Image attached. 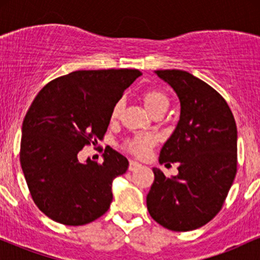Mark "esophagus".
I'll return each instance as SVG.
<instances>
[{
	"mask_svg": "<svg viewBox=\"0 0 260 260\" xmlns=\"http://www.w3.org/2000/svg\"><path fill=\"white\" fill-rule=\"evenodd\" d=\"M140 164L139 162H137V161H129V166H128V170H129V171H134V170H137L138 168H140Z\"/></svg>",
	"mask_w": 260,
	"mask_h": 260,
	"instance_id": "obj_1",
	"label": "esophagus"
}]
</instances>
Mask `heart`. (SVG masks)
Returning <instances> with one entry per match:
<instances>
[{
  "mask_svg": "<svg viewBox=\"0 0 260 260\" xmlns=\"http://www.w3.org/2000/svg\"><path fill=\"white\" fill-rule=\"evenodd\" d=\"M142 96L143 103L147 109L150 111L153 115L157 112H165L170 106V99L166 95V92L156 88H149L145 89L144 91L140 94ZM122 106H123V101L121 99L116 101L113 104L111 112H110V118L111 121H115L116 118L120 115ZM155 144V137L151 134H137L133 138H129L124 143V148L126 150L129 151L131 154L136 155V156H145L150 149L153 148Z\"/></svg>",
  "mask_w": 260,
  "mask_h": 260,
  "instance_id": "1",
  "label": "heart"
}]
</instances>
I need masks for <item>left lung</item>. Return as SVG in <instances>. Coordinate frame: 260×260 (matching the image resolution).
<instances>
[{
    "label": "left lung",
    "instance_id": "left-lung-1",
    "mask_svg": "<svg viewBox=\"0 0 260 260\" xmlns=\"http://www.w3.org/2000/svg\"><path fill=\"white\" fill-rule=\"evenodd\" d=\"M155 73L174 88L181 116L164 144L159 161L178 162L169 178L154 168L147 196L149 214L172 231H190L221 210L237 172V127L226 100L215 89L186 71Z\"/></svg>",
    "mask_w": 260,
    "mask_h": 260
}]
</instances>
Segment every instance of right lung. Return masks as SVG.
I'll use <instances>...</instances> for the list:
<instances>
[{"label": "right lung", "instance_id": "1", "mask_svg": "<svg viewBox=\"0 0 260 260\" xmlns=\"http://www.w3.org/2000/svg\"><path fill=\"white\" fill-rule=\"evenodd\" d=\"M140 74L76 71L35 96L23 121L19 159L32 201L53 221L85 225L109 210L112 181L127 171L128 160L109 148L103 164H80L78 153L104 138L113 104Z\"/></svg>", "mask_w": 260, "mask_h": 260}]
</instances>
